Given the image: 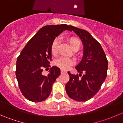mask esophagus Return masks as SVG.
Returning <instances> with one entry per match:
<instances>
[{
  "mask_svg": "<svg viewBox=\"0 0 123 123\" xmlns=\"http://www.w3.org/2000/svg\"><path fill=\"white\" fill-rule=\"evenodd\" d=\"M61 74H64V73H67V71H66L64 70V69H61Z\"/></svg>",
  "mask_w": 123,
  "mask_h": 123,
  "instance_id": "obj_1",
  "label": "esophagus"
}]
</instances>
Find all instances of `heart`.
Masks as SVG:
<instances>
[{
	"mask_svg": "<svg viewBox=\"0 0 123 123\" xmlns=\"http://www.w3.org/2000/svg\"><path fill=\"white\" fill-rule=\"evenodd\" d=\"M68 40L73 49L76 47H80V42L77 38L71 37L69 38ZM59 43V40L58 38H55L54 42H52V44L51 46V52L52 54H56L57 51H58ZM55 64L61 68L67 69L74 64V61L71 59H69V58H65V57H61V58H59V59H56L55 62Z\"/></svg>",
	"mask_w": 123,
	"mask_h": 123,
	"instance_id": "1",
	"label": "heart"
}]
</instances>
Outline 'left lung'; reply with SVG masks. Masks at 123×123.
Segmentation results:
<instances>
[{"label":"left lung","instance_id":"8db88e82","mask_svg":"<svg viewBox=\"0 0 123 123\" xmlns=\"http://www.w3.org/2000/svg\"><path fill=\"white\" fill-rule=\"evenodd\" d=\"M81 39L83 45V55L80 62L75 67L79 75L71 74L65 85L67 93L77 101H87L92 98L99 90L106 77L108 60L101 45L85 30L69 26ZM84 75L81 78V74Z\"/></svg>","mask_w":123,"mask_h":123}]
</instances>
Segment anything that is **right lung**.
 I'll use <instances>...</instances> for the list:
<instances>
[{"instance_id": "add662e5", "label": "right lung", "mask_w": 123, "mask_h": 123, "mask_svg": "<svg viewBox=\"0 0 123 123\" xmlns=\"http://www.w3.org/2000/svg\"><path fill=\"white\" fill-rule=\"evenodd\" d=\"M69 26H44L28 41L17 58L16 77L21 92L28 100L38 102L49 97L61 71L53 66L47 76L43 75L42 71L43 68L50 67L51 46L55 38L64 31H71Z\"/></svg>"}]
</instances>
